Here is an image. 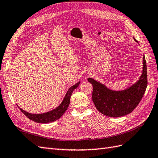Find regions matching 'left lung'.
<instances>
[{
  "label": "left lung",
  "mask_w": 158,
  "mask_h": 158,
  "mask_svg": "<svg viewBox=\"0 0 158 158\" xmlns=\"http://www.w3.org/2000/svg\"><path fill=\"white\" fill-rule=\"evenodd\" d=\"M134 40L137 42L135 38ZM143 61V69L140 79L133 85L125 90L113 91L94 79H87L93 85L92 100L94 104L102 114L110 117H120L130 114L138 106L148 86L145 56Z\"/></svg>",
  "instance_id": "left-lung-1"
}]
</instances>
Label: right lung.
I'll return each mask as SVG.
<instances>
[{"label": "right lung", "instance_id": "1", "mask_svg": "<svg viewBox=\"0 0 158 158\" xmlns=\"http://www.w3.org/2000/svg\"><path fill=\"white\" fill-rule=\"evenodd\" d=\"M79 83L80 82L79 81L77 83H76L75 85H73L72 87L69 88L67 93L65 95V97L64 98L63 101L62 102V103L60 104V106H58V107L52 110V111L36 114H31L27 112H25L23 110H22L19 107V108L20 109V110L23 112L28 118L34 121L35 123H49L54 122V121H55L56 120L60 118V117L63 115V114L65 112V111L67 110L69 104H70V98H71L73 91L79 86Z\"/></svg>", "mask_w": 158, "mask_h": 158}]
</instances>
